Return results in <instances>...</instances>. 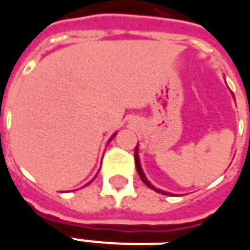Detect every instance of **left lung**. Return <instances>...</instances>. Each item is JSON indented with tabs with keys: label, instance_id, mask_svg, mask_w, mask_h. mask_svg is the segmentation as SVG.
<instances>
[{
	"label": "left lung",
	"instance_id": "left-lung-1",
	"mask_svg": "<svg viewBox=\"0 0 250 250\" xmlns=\"http://www.w3.org/2000/svg\"><path fill=\"white\" fill-rule=\"evenodd\" d=\"M135 166H136V171H138V174H139V177H141L142 181L145 182V185H147V186H148V188H152V190H155L157 193H162V194H166V195H167L168 193H166V191H163V190H159V188H154V186H152V185L150 184L148 181H147L146 175H145V173H143V170H142V167H141L139 157H138V146H136V148H135Z\"/></svg>",
	"mask_w": 250,
	"mask_h": 250
}]
</instances>
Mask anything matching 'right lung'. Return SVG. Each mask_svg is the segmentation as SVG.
I'll use <instances>...</instances> for the list:
<instances>
[{"instance_id": "1", "label": "right lung", "mask_w": 250, "mask_h": 250, "mask_svg": "<svg viewBox=\"0 0 250 250\" xmlns=\"http://www.w3.org/2000/svg\"><path fill=\"white\" fill-rule=\"evenodd\" d=\"M114 136H115V134H114V135H112V138H114ZM112 138H111V139H112ZM111 139H109V141H111Z\"/></svg>"}]
</instances>
